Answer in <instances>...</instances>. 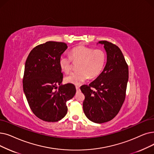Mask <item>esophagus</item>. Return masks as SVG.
Segmentation results:
<instances>
[{
  "instance_id": "esophagus-1",
  "label": "esophagus",
  "mask_w": 154,
  "mask_h": 154,
  "mask_svg": "<svg viewBox=\"0 0 154 154\" xmlns=\"http://www.w3.org/2000/svg\"><path fill=\"white\" fill-rule=\"evenodd\" d=\"M75 88H76L77 91H79L80 90V86L79 85H76L75 86Z\"/></svg>"
}]
</instances>
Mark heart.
<instances>
[{
    "label": "heart",
    "mask_w": 154,
    "mask_h": 154,
    "mask_svg": "<svg viewBox=\"0 0 154 154\" xmlns=\"http://www.w3.org/2000/svg\"><path fill=\"white\" fill-rule=\"evenodd\" d=\"M106 59V54L103 50L79 46L71 50L70 56L62 55L60 57L59 66L63 72L68 73L71 70L72 61L78 62V70L66 75L65 82L79 85L88 77L94 78L98 76L104 67Z\"/></svg>",
    "instance_id": "1"
}]
</instances>
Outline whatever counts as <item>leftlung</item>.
Wrapping results in <instances>:
<instances>
[{"label": "left lung", "instance_id": "1", "mask_svg": "<svg viewBox=\"0 0 154 154\" xmlns=\"http://www.w3.org/2000/svg\"><path fill=\"white\" fill-rule=\"evenodd\" d=\"M107 53L103 71L89 85L81 86L85 96L83 109L85 116L96 123L108 122L114 118L124 103L128 66L118 46L107 41H100Z\"/></svg>", "mask_w": 154, "mask_h": 154}]
</instances>
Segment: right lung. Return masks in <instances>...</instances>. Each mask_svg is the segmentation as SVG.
Masks as SVG:
<instances>
[{
  "label": "right lung",
  "instance_id": "right-lung-1",
  "mask_svg": "<svg viewBox=\"0 0 154 154\" xmlns=\"http://www.w3.org/2000/svg\"><path fill=\"white\" fill-rule=\"evenodd\" d=\"M67 48L65 43L47 42L33 48L26 59L24 92L32 112L45 122L62 119L67 112L66 101L75 94L74 85L62 84L59 58Z\"/></svg>",
  "mask_w": 154,
  "mask_h": 154
}]
</instances>
